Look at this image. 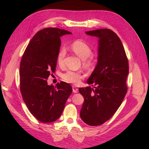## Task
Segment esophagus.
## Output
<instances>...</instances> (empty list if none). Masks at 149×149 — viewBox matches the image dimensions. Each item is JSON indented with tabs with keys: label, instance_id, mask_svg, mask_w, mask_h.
Here are the masks:
<instances>
[{
	"label": "esophagus",
	"instance_id": "esophagus-1",
	"mask_svg": "<svg viewBox=\"0 0 149 149\" xmlns=\"http://www.w3.org/2000/svg\"><path fill=\"white\" fill-rule=\"evenodd\" d=\"M72 90H73V92H74V93H78V91H79V88L76 87V86H72Z\"/></svg>",
	"mask_w": 149,
	"mask_h": 149
}]
</instances>
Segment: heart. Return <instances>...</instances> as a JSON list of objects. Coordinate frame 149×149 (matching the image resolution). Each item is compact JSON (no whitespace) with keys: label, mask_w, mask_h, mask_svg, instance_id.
Here are the masks:
<instances>
[{"label":"heart","mask_w":149,"mask_h":149,"mask_svg":"<svg viewBox=\"0 0 149 149\" xmlns=\"http://www.w3.org/2000/svg\"><path fill=\"white\" fill-rule=\"evenodd\" d=\"M70 48L77 55L83 59L84 63L86 66H91L94 64V56L92 54V47L83 40L77 39L74 40L70 44ZM65 55L66 49L64 47H61L58 51L56 58V63L60 66L63 65ZM61 77L67 83L78 85L83 78V74L80 71L68 70L61 75Z\"/></svg>","instance_id":"b5f03b06"}]
</instances>
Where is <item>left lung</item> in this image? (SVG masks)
<instances>
[{
  "label": "left lung",
  "mask_w": 149,
  "mask_h": 149,
  "mask_svg": "<svg viewBox=\"0 0 149 149\" xmlns=\"http://www.w3.org/2000/svg\"><path fill=\"white\" fill-rule=\"evenodd\" d=\"M86 34L99 38L98 60L86 81L94 88H79L85 99L80 117L88 125L99 126L113 117L126 96L128 60L121 40L111 30L98 29Z\"/></svg>",
  "instance_id": "left-lung-1"
}]
</instances>
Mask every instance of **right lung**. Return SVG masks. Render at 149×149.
Returning <instances> with one entry per match:
<instances>
[{"label":"right lung","mask_w":149,"mask_h":149,"mask_svg":"<svg viewBox=\"0 0 149 149\" xmlns=\"http://www.w3.org/2000/svg\"><path fill=\"white\" fill-rule=\"evenodd\" d=\"M72 34L58 28H45L34 35L21 60L20 91L31 114L42 123L55 121L61 117L72 93L70 84L61 81L48 85L49 75L55 71L61 36Z\"/></svg>","instance_id":"obj_1"}]
</instances>
